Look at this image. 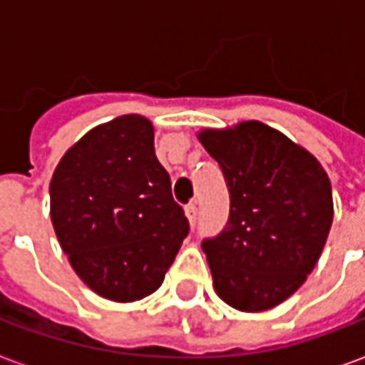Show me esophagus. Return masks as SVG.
<instances>
[{
    "label": "esophagus",
    "instance_id": "obj_1",
    "mask_svg": "<svg viewBox=\"0 0 365 365\" xmlns=\"http://www.w3.org/2000/svg\"><path fill=\"white\" fill-rule=\"evenodd\" d=\"M185 217H187V221H190V225L193 227L195 221H197V207L193 205V203L185 205Z\"/></svg>",
    "mask_w": 365,
    "mask_h": 365
}]
</instances>
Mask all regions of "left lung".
I'll return each instance as SVG.
<instances>
[{
	"mask_svg": "<svg viewBox=\"0 0 365 365\" xmlns=\"http://www.w3.org/2000/svg\"><path fill=\"white\" fill-rule=\"evenodd\" d=\"M230 195L225 229L201 248L219 297L246 313L268 311L303 285L332 225V190L314 156L258 120L203 130Z\"/></svg>",
	"mask_w": 365,
	"mask_h": 365,
	"instance_id": "1",
	"label": "left lung"
}]
</instances>
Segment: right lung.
<instances>
[{
    "label": "right lung",
    "instance_id": "add662e5",
    "mask_svg": "<svg viewBox=\"0 0 365 365\" xmlns=\"http://www.w3.org/2000/svg\"><path fill=\"white\" fill-rule=\"evenodd\" d=\"M51 219L74 272L101 297L127 303L158 289L190 222L150 120L123 115L80 138L52 175Z\"/></svg>",
    "mask_w": 365,
    "mask_h": 365
}]
</instances>
